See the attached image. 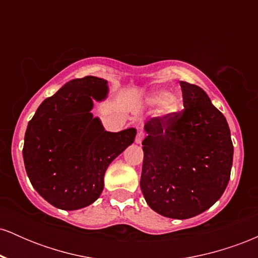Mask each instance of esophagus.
Segmentation results:
<instances>
[{"instance_id": "obj_1", "label": "esophagus", "mask_w": 258, "mask_h": 258, "mask_svg": "<svg viewBox=\"0 0 258 258\" xmlns=\"http://www.w3.org/2000/svg\"><path fill=\"white\" fill-rule=\"evenodd\" d=\"M143 139H144V132L139 131V132L137 133V136H136V143L141 144L142 142H143Z\"/></svg>"}]
</instances>
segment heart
I'll return each mask as SVG.
<instances>
[{
	"mask_svg": "<svg viewBox=\"0 0 258 258\" xmlns=\"http://www.w3.org/2000/svg\"><path fill=\"white\" fill-rule=\"evenodd\" d=\"M144 105L149 108L158 106L159 116L167 119V117L174 116L179 111L182 102L176 94L167 93L164 90H153L144 98Z\"/></svg>",
	"mask_w": 258,
	"mask_h": 258,
	"instance_id": "b5f03b06",
	"label": "heart"
}]
</instances>
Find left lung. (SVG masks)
<instances>
[{
    "label": "left lung",
    "instance_id": "1",
    "mask_svg": "<svg viewBox=\"0 0 258 258\" xmlns=\"http://www.w3.org/2000/svg\"><path fill=\"white\" fill-rule=\"evenodd\" d=\"M184 111L144 122L141 189L159 215L195 217L222 197L234 148L223 114L199 86L179 81Z\"/></svg>",
    "mask_w": 258,
    "mask_h": 258
}]
</instances>
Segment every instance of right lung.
Masks as SVG:
<instances>
[{"label":"right lung","mask_w":258,"mask_h":258,"mask_svg":"<svg viewBox=\"0 0 258 258\" xmlns=\"http://www.w3.org/2000/svg\"><path fill=\"white\" fill-rule=\"evenodd\" d=\"M108 93L104 79L72 80L44 99L29 121L23 148L26 173L35 190L57 209L93 204L104 188L106 168L135 142V127L105 131L91 112Z\"/></svg>","instance_id":"1"}]
</instances>
